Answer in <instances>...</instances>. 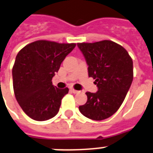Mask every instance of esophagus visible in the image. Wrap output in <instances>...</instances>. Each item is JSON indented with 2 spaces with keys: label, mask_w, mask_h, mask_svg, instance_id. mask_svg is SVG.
<instances>
[{
  "label": "esophagus",
  "mask_w": 153,
  "mask_h": 153,
  "mask_svg": "<svg viewBox=\"0 0 153 153\" xmlns=\"http://www.w3.org/2000/svg\"><path fill=\"white\" fill-rule=\"evenodd\" d=\"M71 91L72 93H74V94H77V93H79V91H76V90L73 89V88H71Z\"/></svg>",
  "instance_id": "1"
}]
</instances>
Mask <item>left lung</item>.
Here are the masks:
<instances>
[{"label": "left lung", "instance_id": "1", "mask_svg": "<svg viewBox=\"0 0 153 153\" xmlns=\"http://www.w3.org/2000/svg\"><path fill=\"white\" fill-rule=\"evenodd\" d=\"M95 79L98 91L87 92V101L79 106L82 115L93 120L109 118L118 110L133 80V62L128 51L112 41L78 43Z\"/></svg>", "mask_w": 153, "mask_h": 153}]
</instances>
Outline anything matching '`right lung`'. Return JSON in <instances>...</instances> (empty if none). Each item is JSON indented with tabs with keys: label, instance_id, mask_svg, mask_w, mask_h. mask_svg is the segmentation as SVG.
<instances>
[{
	"label": "right lung",
	"instance_id": "obj_1",
	"mask_svg": "<svg viewBox=\"0 0 153 153\" xmlns=\"http://www.w3.org/2000/svg\"><path fill=\"white\" fill-rule=\"evenodd\" d=\"M75 45L39 40L17 53L13 67L14 95L22 110L33 120H47L58 114L69 89H58L51 80Z\"/></svg>",
	"mask_w": 153,
	"mask_h": 153
}]
</instances>
